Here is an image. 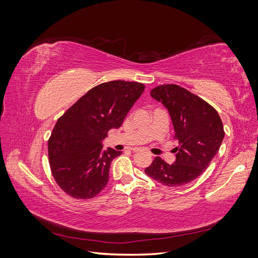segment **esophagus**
I'll list each match as a JSON object with an SVG mask.
<instances>
[{"label":"esophagus","mask_w":258,"mask_h":258,"mask_svg":"<svg viewBox=\"0 0 258 258\" xmlns=\"http://www.w3.org/2000/svg\"><path fill=\"white\" fill-rule=\"evenodd\" d=\"M132 151H134L135 153H138V152H140L141 150H140V148H138V147H135V148H132Z\"/></svg>","instance_id":"esophagus-1"}]
</instances>
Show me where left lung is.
I'll use <instances>...</instances> for the list:
<instances>
[{
  "label": "left lung",
  "instance_id": "left-lung-1",
  "mask_svg": "<svg viewBox=\"0 0 258 258\" xmlns=\"http://www.w3.org/2000/svg\"><path fill=\"white\" fill-rule=\"evenodd\" d=\"M151 96L168 108L178 146L173 163L155 157L145 173L169 187L188 184L220 150L225 136L221 117L212 105L181 86L160 85L151 90Z\"/></svg>",
  "mask_w": 258,
  "mask_h": 258
}]
</instances>
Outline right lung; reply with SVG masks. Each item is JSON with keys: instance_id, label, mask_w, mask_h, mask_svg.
<instances>
[{"instance_id": "add662e5", "label": "right lung", "mask_w": 258, "mask_h": 258, "mask_svg": "<svg viewBox=\"0 0 258 258\" xmlns=\"http://www.w3.org/2000/svg\"><path fill=\"white\" fill-rule=\"evenodd\" d=\"M145 86L137 82L100 84L62 115L48 140L51 174L60 188L75 199H90L104 189L111 162L121 152L102 141L117 129Z\"/></svg>"}]
</instances>
